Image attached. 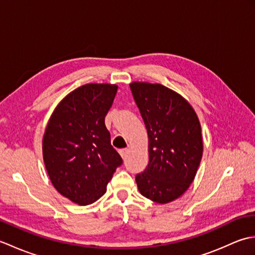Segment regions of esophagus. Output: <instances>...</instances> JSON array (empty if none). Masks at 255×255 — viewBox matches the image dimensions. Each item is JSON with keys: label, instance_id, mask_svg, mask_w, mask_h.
Wrapping results in <instances>:
<instances>
[{"label": "esophagus", "instance_id": "esophagus-1", "mask_svg": "<svg viewBox=\"0 0 255 255\" xmlns=\"http://www.w3.org/2000/svg\"><path fill=\"white\" fill-rule=\"evenodd\" d=\"M128 152H129V149H121V150H119V154L122 155L123 159H126L127 158Z\"/></svg>", "mask_w": 255, "mask_h": 255}]
</instances>
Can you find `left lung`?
Instances as JSON below:
<instances>
[{"label":"left lung","mask_w":255,"mask_h":255,"mask_svg":"<svg viewBox=\"0 0 255 255\" xmlns=\"http://www.w3.org/2000/svg\"><path fill=\"white\" fill-rule=\"evenodd\" d=\"M130 90L147 128L149 163L136 175L139 192L159 204L173 202L194 181L203 155L196 113L176 92L133 82Z\"/></svg>","instance_id":"obj_1"}]
</instances>
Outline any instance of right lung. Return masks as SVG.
Masks as SVG:
<instances>
[{
    "instance_id": "1",
    "label": "right lung",
    "mask_w": 255,
    "mask_h": 255,
    "mask_svg": "<svg viewBox=\"0 0 255 255\" xmlns=\"http://www.w3.org/2000/svg\"><path fill=\"white\" fill-rule=\"evenodd\" d=\"M117 89L80 86L59 103L48 122L42 139L46 170L57 191L75 204L90 205L102 197L123 164L105 126Z\"/></svg>"
}]
</instances>
